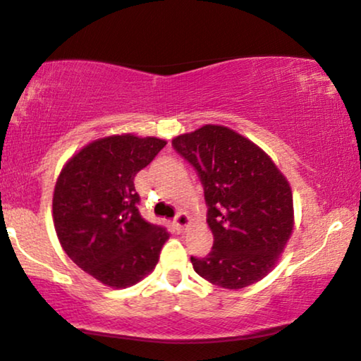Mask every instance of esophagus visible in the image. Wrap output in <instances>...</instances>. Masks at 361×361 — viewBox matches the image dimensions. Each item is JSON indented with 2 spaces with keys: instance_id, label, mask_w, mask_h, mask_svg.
<instances>
[{
  "instance_id": "obj_1",
  "label": "esophagus",
  "mask_w": 361,
  "mask_h": 361,
  "mask_svg": "<svg viewBox=\"0 0 361 361\" xmlns=\"http://www.w3.org/2000/svg\"><path fill=\"white\" fill-rule=\"evenodd\" d=\"M190 226V217H188L185 212H178V214L175 216V219H173V227L178 232H183V231H186V227Z\"/></svg>"
}]
</instances>
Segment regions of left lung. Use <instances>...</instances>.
<instances>
[{
    "label": "left lung",
    "mask_w": 361,
    "mask_h": 361,
    "mask_svg": "<svg viewBox=\"0 0 361 361\" xmlns=\"http://www.w3.org/2000/svg\"><path fill=\"white\" fill-rule=\"evenodd\" d=\"M171 145L200 176L214 235L206 257H191L195 271L226 289L262 280L293 232L286 178L265 152L222 126L178 135Z\"/></svg>",
    "instance_id": "left-lung-1"
}]
</instances>
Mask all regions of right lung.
Masks as SVG:
<instances>
[{
	"mask_svg": "<svg viewBox=\"0 0 361 361\" xmlns=\"http://www.w3.org/2000/svg\"><path fill=\"white\" fill-rule=\"evenodd\" d=\"M166 145L126 134L93 142L68 160L54 191V226L75 265L103 284L132 286L154 270L169 233L139 212L134 178Z\"/></svg>",
	"mask_w": 361,
	"mask_h": 361,
	"instance_id": "1",
	"label": "right lung"
}]
</instances>
